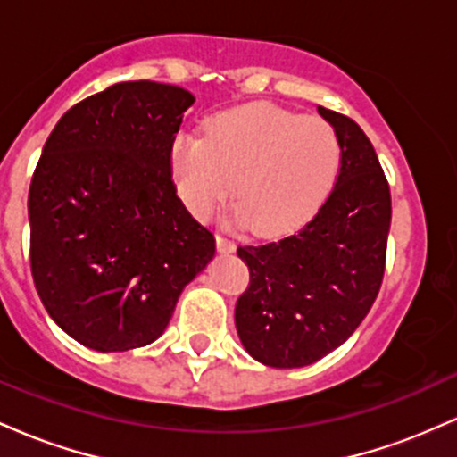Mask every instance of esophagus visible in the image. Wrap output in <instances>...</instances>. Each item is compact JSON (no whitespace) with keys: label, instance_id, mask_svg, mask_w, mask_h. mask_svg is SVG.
<instances>
[{"label":"esophagus","instance_id":"1","mask_svg":"<svg viewBox=\"0 0 457 457\" xmlns=\"http://www.w3.org/2000/svg\"><path fill=\"white\" fill-rule=\"evenodd\" d=\"M217 249L221 251V253H234L236 245H234V240L225 238V236L219 234V236H217Z\"/></svg>","mask_w":457,"mask_h":457}]
</instances>
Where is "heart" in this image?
<instances>
[{
  "instance_id": "obj_1",
  "label": "heart",
  "mask_w": 457,
  "mask_h": 457,
  "mask_svg": "<svg viewBox=\"0 0 457 457\" xmlns=\"http://www.w3.org/2000/svg\"><path fill=\"white\" fill-rule=\"evenodd\" d=\"M171 167L193 214L211 217L234 191L240 221L253 234L277 236L305 223L327 199L342 144L327 120L245 104L212 118L204 139L178 137Z\"/></svg>"
}]
</instances>
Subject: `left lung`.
<instances>
[{
	"instance_id": "1",
	"label": "left lung",
	"mask_w": 457,
	"mask_h": 457,
	"mask_svg": "<svg viewBox=\"0 0 457 457\" xmlns=\"http://www.w3.org/2000/svg\"><path fill=\"white\" fill-rule=\"evenodd\" d=\"M342 144V167L296 234L238 246L249 286L236 303L245 350L270 367H305L363 322L385 275L391 191L374 145L348 115L318 107Z\"/></svg>"
}]
</instances>
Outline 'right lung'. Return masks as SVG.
Returning <instances> with one entry per match:
<instances>
[{
    "instance_id": "1",
    "label": "right lung",
    "mask_w": 457,
    "mask_h": 457,
    "mask_svg": "<svg viewBox=\"0 0 457 457\" xmlns=\"http://www.w3.org/2000/svg\"><path fill=\"white\" fill-rule=\"evenodd\" d=\"M191 92L124 81L51 130L29 185L34 286L64 333L98 353L161 337L214 236L176 195L171 150Z\"/></svg>"
}]
</instances>
